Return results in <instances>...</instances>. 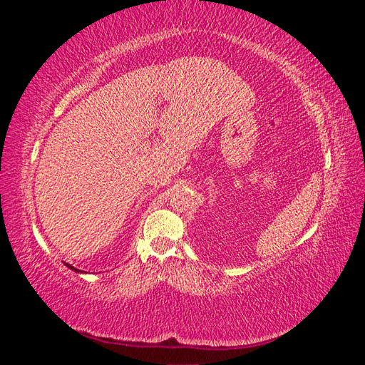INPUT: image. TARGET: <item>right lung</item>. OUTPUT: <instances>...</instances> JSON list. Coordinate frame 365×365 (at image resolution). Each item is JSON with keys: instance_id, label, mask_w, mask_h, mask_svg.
<instances>
[{"instance_id": "obj_1", "label": "right lung", "mask_w": 365, "mask_h": 365, "mask_svg": "<svg viewBox=\"0 0 365 365\" xmlns=\"http://www.w3.org/2000/svg\"><path fill=\"white\" fill-rule=\"evenodd\" d=\"M63 264H67V267H68V268H70V269H73V271H74V272H85V271H81V269H77V268H74V267H71V264H68V263H65V262H63Z\"/></svg>"}]
</instances>
